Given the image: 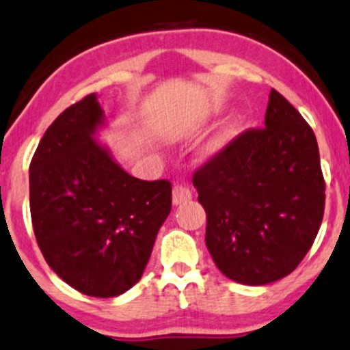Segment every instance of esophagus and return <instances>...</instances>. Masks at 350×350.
Masks as SVG:
<instances>
[{
	"mask_svg": "<svg viewBox=\"0 0 350 350\" xmlns=\"http://www.w3.org/2000/svg\"><path fill=\"white\" fill-rule=\"evenodd\" d=\"M172 200H174V205H182L185 202L191 200V191L187 185H182V183H176L174 187V191H172Z\"/></svg>",
	"mask_w": 350,
	"mask_h": 350,
	"instance_id": "34e87169",
	"label": "esophagus"
}]
</instances>
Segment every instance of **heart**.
Returning a JSON list of instances; mask_svg holds the SVG:
<instances>
[{"label": "heart", "instance_id": "obj_1", "mask_svg": "<svg viewBox=\"0 0 350 350\" xmlns=\"http://www.w3.org/2000/svg\"><path fill=\"white\" fill-rule=\"evenodd\" d=\"M240 129H242V122H240V120L234 118L230 120V122H227V125H225L224 129L213 137V140H210L208 145L205 146L204 155L212 157V155H217V153H220L221 150H224L225 146L230 144L237 135L240 133Z\"/></svg>", "mask_w": 350, "mask_h": 350}]
</instances>
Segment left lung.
Instances as JSON below:
<instances>
[{
  "mask_svg": "<svg viewBox=\"0 0 350 350\" xmlns=\"http://www.w3.org/2000/svg\"><path fill=\"white\" fill-rule=\"evenodd\" d=\"M206 212L205 243L219 270L265 285L295 270L310 250L325 205L315 135L272 88L265 129L247 130L193 174Z\"/></svg>",
  "mask_w": 350,
  "mask_h": 350,
  "instance_id": "obj_1",
  "label": "left lung"
}]
</instances>
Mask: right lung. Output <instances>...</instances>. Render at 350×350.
Instances as JSON below:
<instances>
[{
    "instance_id": "right-lung-1",
    "label": "right lung",
    "mask_w": 350,
    "mask_h": 350,
    "mask_svg": "<svg viewBox=\"0 0 350 350\" xmlns=\"http://www.w3.org/2000/svg\"><path fill=\"white\" fill-rule=\"evenodd\" d=\"M101 126L95 93L48 126L29 165V210L51 270L81 294L107 299L140 280L172 210V183L126 174L95 138Z\"/></svg>"
}]
</instances>
